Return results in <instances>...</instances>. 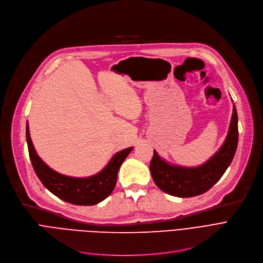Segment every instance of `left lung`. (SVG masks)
I'll return each instance as SVG.
<instances>
[{"instance_id":"obj_1","label":"left lung","mask_w":263,"mask_h":263,"mask_svg":"<svg viewBox=\"0 0 263 263\" xmlns=\"http://www.w3.org/2000/svg\"><path fill=\"white\" fill-rule=\"evenodd\" d=\"M239 130H237V114L233 106L229 133L218 152L205 164L186 168L169 165L154 151L149 164L152 178L158 189L169 195L181 198L194 197L208 192L227 170L236 151Z\"/></svg>"}]
</instances>
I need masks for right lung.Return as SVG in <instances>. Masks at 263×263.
Masks as SVG:
<instances>
[{
  "mask_svg": "<svg viewBox=\"0 0 263 263\" xmlns=\"http://www.w3.org/2000/svg\"><path fill=\"white\" fill-rule=\"evenodd\" d=\"M27 142L32 166L44 186L60 199L76 205H94L106 199L115 190L122 162L133 151V147H128L117 153L110 159L108 165L95 176L71 178L49 168L37 155L31 140L28 123Z\"/></svg>",
  "mask_w": 263,
  "mask_h": 263,
  "instance_id": "right-lung-1",
  "label": "right lung"
}]
</instances>
